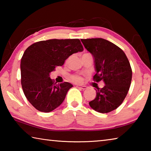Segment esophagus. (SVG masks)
Segmentation results:
<instances>
[{
	"label": "esophagus",
	"instance_id": "obj_1",
	"mask_svg": "<svg viewBox=\"0 0 151 151\" xmlns=\"http://www.w3.org/2000/svg\"><path fill=\"white\" fill-rule=\"evenodd\" d=\"M76 87L80 89H83V90H85V89L86 88V86H81V85H76Z\"/></svg>",
	"mask_w": 151,
	"mask_h": 151
}]
</instances>
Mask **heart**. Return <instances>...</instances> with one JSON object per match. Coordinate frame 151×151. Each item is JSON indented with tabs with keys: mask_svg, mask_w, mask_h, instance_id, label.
<instances>
[{
	"mask_svg": "<svg viewBox=\"0 0 151 151\" xmlns=\"http://www.w3.org/2000/svg\"><path fill=\"white\" fill-rule=\"evenodd\" d=\"M86 54H88V53H85V54L84 55H86ZM70 80L73 82V83H83V77L81 75H72L70 76L69 77Z\"/></svg>",
	"mask_w": 151,
	"mask_h": 151,
	"instance_id": "obj_1",
	"label": "heart"
}]
</instances>
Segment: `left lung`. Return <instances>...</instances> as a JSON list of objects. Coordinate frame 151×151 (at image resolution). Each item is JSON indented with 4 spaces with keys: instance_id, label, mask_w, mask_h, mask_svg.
<instances>
[{
    "instance_id": "8db88e82",
    "label": "left lung",
    "mask_w": 151,
    "mask_h": 151,
    "mask_svg": "<svg viewBox=\"0 0 151 151\" xmlns=\"http://www.w3.org/2000/svg\"><path fill=\"white\" fill-rule=\"evenodd\" d=\"M86 50L93 55L96 73L93 81H103V88L96 87V96L89 102L94 111L107 113L118 108L129 90L132 69L126 55L121 48L105 39H81Z\"/></svg>"
}]
</instances>
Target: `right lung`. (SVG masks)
Returning a JSON list of instances; mask_svg holds the SVG:
<instances>
[{
  "label": "right lung",
  "mask_w": 151,
  "mask_h": 151,
  "mask_svg": "<svg viewBox=\"0 0 151 151\" xmlns=\"http://www.w3.org/2000/svg\"><path fill=\"white\" fill-rule=\"evenodd\" d=\"M83 50L77 39L42 40L25 50L20 62L21 85L27 100L36 109L49 112L62 104L73 85L67 82L55 83L49 74L63 66L71 55Z\"/></svg>",
  "instance_id": "right-lung-1"
}]
</instances>
